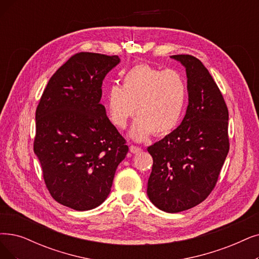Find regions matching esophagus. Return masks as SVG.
Segmentation results:
<instances>
[{
	"label": "esophagus",
	"instance_id": "34e87169",
	"mask_svg": "<svg viewBox=\"0 0 259 259\" xmlns=\"http://www.w3.org/2000/svg\"><path fill=\"white\" fill-rule=\"evenodd\" d=\"M130 151L134 154H136V153H140L142 151V149L140 147H137V146H131Z\"/></svg>",
	"mask_w": 259,
	"mask_h": 259
}]
</instances>
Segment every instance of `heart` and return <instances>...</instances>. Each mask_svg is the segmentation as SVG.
I'll use <instances>...</instances> for the list:
<instances>
[{
	"instance_id": "1",
	"label": "heart",
	"mask_w": 259,
	"mask_h": 259,
	"mask_svg": "<svg viewBox=\"0 0 259 259\" xmlns=\"http://www.w3.org/2000/svg\"><path fill=\"white\" fill-rule=\"evenodd\" d=\"M187 102V84L181 72L147 64L131 68L122 86L111 85L106 94V109L113 126L124 130L137 115L131 136L136 140L153 133L163 136L178 126Z\"/></svg>"
}]
</instances>
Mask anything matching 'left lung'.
Here are the masks:
<instances>
[{"mask_svg": "<svg viewBox=\"0 0 259 259\" xmlns=\"http://www.w3.org/2000/svg\"><path fill=\"white\" fill-rule=\"evenodd\" d=\"M186 68L188 107L178 128L148 148L151 202L167 212L202 203L218 182L230 151L229 109L219 87L196 57L173 55Z\"/></svg>", "mask_w": 259, "mask_h": 259, "instance_id": "1", "label": "left lung"}]
</instances>
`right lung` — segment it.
I'll list each match as a JSON object with an SVG mask.
<instances>
[{
    "label": "right lung",
    "mask_w": 259,
    "mask_h": 259,
    "mask_svg": "<svg viewBox=\"0 0 259 259\" xmlns=\"http://www.w3.org/2000/svg\"><path fill=\"white\" fill-rule=\"evenodd\" d=\"M119 56L80 52L50 78L36 109L34 152L56 202L89 210L106 200L126 140L100 104L103 79Z\"/></svg>",
    "instance_id": "obj_1"
}]
</instances>
